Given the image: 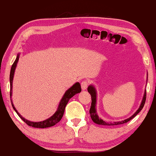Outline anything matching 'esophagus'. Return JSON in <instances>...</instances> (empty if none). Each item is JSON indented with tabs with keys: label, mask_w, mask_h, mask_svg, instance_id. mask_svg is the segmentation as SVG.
<instances>
[{
	"label": "esophagus",
	"mask_w": 156,
	"mask_h": 156,
	"mask_svg": "<svg viewBox=\"0 0 156 156\" xmlns=\"http://www.w3.org/2000/svg\"><path fill=\"white\" fill-rule=\"evenodd\" d=\"M88 82L87 81H83L81 83V89L83 90H86V88L88 87Z\"/></svg>",
	"instance_id": "esophagus-1"
}]
</instances>
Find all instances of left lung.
Masks as SVG:
<instances>
[{
	"mask_svg": "<svg viewBox=\"0 0 156 156\" xmlns=\"http://www.w3.org/2000/svg\"><path fill=\"white\" fill-rule=\"evenodd\" d=\"M147 76H148V73H147ZM147 76V83L148 81V76ZM88 92L90 93V95H91V105H90V108L89 110L90 118H91L92 121L94 122L95 123L98 124V125H102V126H117V125H121V124L126 123L129 121H130L131 119H133L134 117L136 116V115L139 114L141 110L143 109L144 105L145 104L146 98H147V91L146 90H144V96L142 98V102L140 105V107H139L138 109L135 112V113L134 114L133 116L129 117L128 119H126L125 120H123V121H113V122H107L105 121H103V120L100 118L99 116L98 115L97 110H96V104H97V90L96 88L94 86V85L90 84L88 86L87 88Z\"/></svg>",
	"mask_w": 156,
	"mask_h": 156,
	"instance_id": "8db88e82",
	"label": "left lung"
}]
</instances>
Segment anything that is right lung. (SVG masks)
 Masks as SVG:
<instances>
[{"mask_svg": "<svg viewBox=\"0 0 156 156\" xmlns=\"http://www.w3.org/2000/svg\"><path fill=\"white\" fill-rule=\"evenodd\" d=\"M20 54L19 53L17 54V56H16V60L14 61L12 66L10 74H9V83H10V100L12 103V106L14 111L16 112V114H18V116H20L28 126H32L33 128H49V127L54 126V125H56V123H58V122L61 120L62 117L63 116L65 108H66V105L68 104V102L69 100H70V98H73L75 95L77 94V93H80L81 91L80 83L79 82H76L75 84H73L70 88H69L68 89L66 90V93H64L63 96L62 97L61 101L59 102L58 108H57L56 112H55V113L52 115L51 117H49V119L44 120V121H39V122H33V121H28V120L23 118V117L21 116L20 113H19L17 110L16 109L15 107L14 106L12 100L11 99L12 95V83H13L14 72H15L16 67L17 66V63L19 61V58H20Z\"/></svg>", "mask_w": 156, "mask_h": 156, "instance_id": "obj_1", "label": "right lung"}]
</instances>
